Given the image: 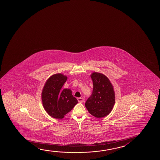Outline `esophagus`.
<instances>
[{
  "instance_id": "34e87169",
  "label": "esophagus",
  "mask_w": 160,
  "mask_h": 160,
  "mask_svg": "<svg viewBox=\"0 0 160 160\" xmlns=\"http://www.w3.org/2000/svg\"><path fill=\"white\" fill-rule=\"evenodd\" d=\"M78 100L79 102L82 103V102H84V99L83 98H78Z\"/></svg>"
}]
</instances>
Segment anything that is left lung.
Wrapping results in <instances>:
<instances>
[{
  "mask_svg": "<svg viewBox=\"0 0 160 160\" xmlns=\"http://www.w3.org/2000/svg\"><path fill=\"white\" fill-rule=\"evenodd\" d=\"M90 76L93 82V91L85 102V107L91 115L102 118L110 113L115 102L113 86L103 74L93 72Z\"/></svg>",
  "mask_w": 160,
  "mask_h": 160,
  "instance_id": "1",
  "label": "left lung"
}]
</instances>
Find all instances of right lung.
Here are the masks:
<instances>
[{"mask_svg":"<svg viewBox=\"0 0 160 160\" xmlns=\"http://www.w3.org/2000/svg\"><path fill=\"white\" fill-rule=\"evenodd\" d=\"M67 79L64 74H54L47 80L42 90V103L45 110L57 119L64 118L78 102L70 89H62Z\"/></svg>","mask_w":160,"mask_h":160,"instance_id":"right-lung-1","label":"right lung"}]
</instances>
